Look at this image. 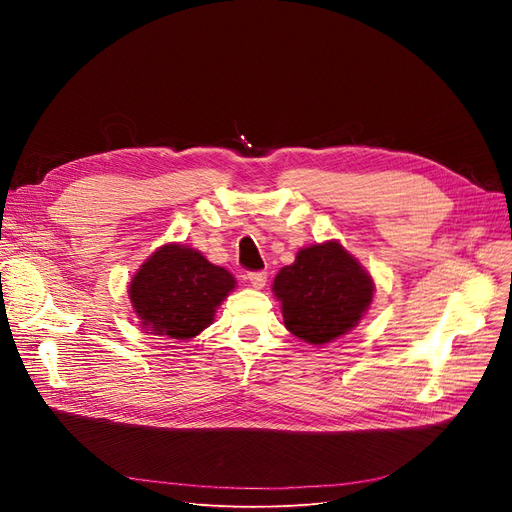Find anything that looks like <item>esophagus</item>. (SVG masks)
<instances>
[{"instance_id": "obj_1", "label": "esophagus", "mask_w": 512, "mask_h": 512, "mask_svg": "<svg viewBox=\"0 0 512 512\" xmlns=\"http://www.w3.org/2000/svg\"><path fill=\"white\" fill-rule=\"evenodd\" d=\"M245 280L250 282L256 290H260V288H265V284H267V273L265 271H250L245 275Z\"/></svg>"}]
</instances>
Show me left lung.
Returning a JSON list of instances; mask_svg holds the SVG:
<instances>
[{"label":"left lung","mask_w":512,"mask_h":512,"mask_svg":"<svg viewBox=\"0 0 512 512\" xmlns=\"http://www.w3.org/2000/svg\"><path fill=\"white\" fill-rule=\"evenodd\" d=\"M286 329L322 346L352 331L374 299V280L339 241L299 250L273 280Z\"/></svg>","instance_id":"8db88e82"}]
</instances>
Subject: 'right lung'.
Listing matches in <instances>:
<instances>
[{
	"instance_id": "1",
	"label": "right lung",
	"mask_w": 512,
	"mask_h": 512,
	"mask_svg": "<svg viewBox=\"0 0 512 512\" xmlns=\"http://www.w3.org/2000/svg\"><path fill=\"white\" fill-rule=\"evenodd\" d=\"M235 284V277L198 250L166 243L136 271L128 294L143 331L192 339L213 322Z\"/></svg>"
}]
</instances>
